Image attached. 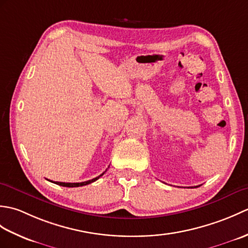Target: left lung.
<instances>
[{
    "label": "left lung",
    "mask_w": 248,
    "mask_h": 248,
    "mask_svg": "<svg viewBox=\"0 0 248 248\" xmlns=\"http://www.w3.org/2000/svg\"><path fill=\"white\" fill-rule=\"evenodd\" d=\"M195 187H197V186H195Z\"/></svg>",
    "instance_id": "left-lung-1"
}]
</instances>
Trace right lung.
I'll return each instance as SVG.
<instances>
[{"mask_svg": "<svg viewBox=\"0 0 248 248\" xmlns=\"http://www.w3.org/2000/svg\"><path fill=\"white\" fill-rule=\"evenodd\" d=\"M104 173V172H103ZM103 173H101V175L100 176H98V177H96V178H93V179H92V180H88V181H84V182H77V183H70V182H55L54 181V183L55 184H59V186H66V187H78V186H87V184H89V183H92V182H94L96 180H98V179L101 177V176H103ZM51 182H53V181H51Z\"/></svg>", "mask_w": 248, "mask_h": 248, "instance_id": "right-lung-1", "label": "right lung"}]
</instances>
